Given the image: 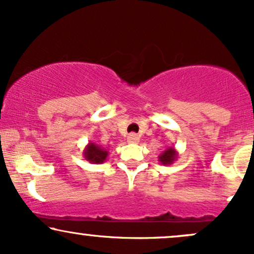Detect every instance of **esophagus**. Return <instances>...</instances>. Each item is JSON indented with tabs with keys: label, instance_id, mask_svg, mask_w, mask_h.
<instances>
[{
	"label": "esophagus",
	"instance_id": "1",
	"mask_svg": "<svg viewBox=\"0 0 254 254\" xmlns=\"http://www.w3.org/2000/svg\"><path fill=\"white\" fill-rule=\"evenodd\" d=\"M127 142H130V143H138L139 137L137 136L136 133H129V136H127Z\"/></svg>",
	"mask_w": 254,
	"mask_h": 254
}]
</instances>
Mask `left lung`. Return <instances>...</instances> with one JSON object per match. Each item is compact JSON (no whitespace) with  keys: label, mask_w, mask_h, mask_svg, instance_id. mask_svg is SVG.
Segmentation results:
<instances>
[{"label":"left lung","mask_w":254,"mask_h":254,"mask_svg":"<svg viewBox=\"0 0 254 254\" xmlns=\"http://www.w3.org/2000/svg\"><path fill=\"white\" fill-rule=\"evenodd\" d=\"M177 156V150L174 149V148H168V149H166L164 153L159 156V161L161 162L162 165H171L173 164V161H176Z\"/></svg>","instance_id":"1"}]
</instances>
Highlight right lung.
<instances>
[{"instance_id":"add662e5","label":"right lung","mask_w":254,"mask_h":254,"mask_svg":"<svg viewBox=\"0 0 254 254\" xmlns=\"http://www.w3.org/2000/svg\"><path fill=\"white\" fill-rule=\"evenodd\" d=\"M107 155H109V151L94 143H89L83 150L84 159L92 164H103Z\"/></svg>"}]
</instances>
